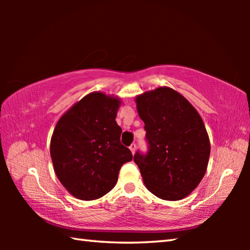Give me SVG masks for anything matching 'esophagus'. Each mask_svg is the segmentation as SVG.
Instances as JSON below:
<instances>
[{
    "mask_svg": "<svg viewBox=\"0 0 250 250\" xmlns=\"http://www.w3.org/2000/svg\"><path fill=\"white\" fill-rule=\"evenodd\" d=\"M135 147H137V146L134 145V143H132V145H131L130 146H129V149H130V151L132 152V154H134V152H135Z\"/></svg>",
    "mask_w": 250,
    "mask_h": 250,
    "instance_id": "34e87169",
    "label": "esophagus"
}]
</instances>
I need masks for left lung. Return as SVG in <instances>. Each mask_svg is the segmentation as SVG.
<instances>
[{"label":"left lung","mask_w":250,"mask_h":250,"mask_svg":"<svg viewBox=\"0 0 250 250\" xmlns=\"http://www.w3.org/2000/svg\"><path fill=\"white\" fill-rule=\"evenodd\" d=\"M149 152H137L146 188L166 201H180L197 188L208 166L209 138L200 113L180 92L159 87L135 97Z\"/></svg>","instance_id":"8db88e82"}]
</instances>
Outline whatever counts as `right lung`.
I'll return each mask as SVG.
<instances>
[{
  "label": "right lung",
  "instance_id": "obj_1",
  "mask_svg": "<svg viewBox=\"0 0 250 250\" xmlns=\"http://www.w3.org/2000/svg\"><path fill=\"white\" fill-rule=\"evenodd\" d=\"M121 99L94 91L61 117L50 139V158L62 186L74 197L92 201L115 188L131 151L122 146L116 121Z\"/></svg>",
  "mask_w": 250,
  "mask_h": 250
}]
</instances>
